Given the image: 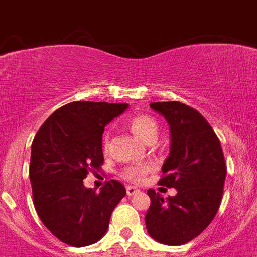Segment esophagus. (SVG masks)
Here are the masks:
<instances>
[{"mask_svg": "<svg viewBox=\"0 0 257 257\" xmlns=\"http://www.w3.org/2000/svg\"><path fill=\"white\" fill-rule=\"evenodd\" d=\"M139 192H140V189L136 187H133V185H128V187H126V195L128 196L136 195V193H139Z\"/></svg>", "mask_w": 257, "mask_h": 257, "instance_id": "obj_1", "label": "esophagus"}]
</instances>
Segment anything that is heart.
<instances>
[{
    "mask_svg": "<svg viewBox=\"0 0 257 257\" xmlns=\"http://www.w3.org/2000/svg\"><path fill=\"white\" fill-rule=\"evenodd\" d=\"M129 128L137 139L144 141L145 144H152L155 143L159 136V124L155 118L145 114L135 116L132 120L129 121ZM102 149L104 152H108L109 149V137L105 136L102 140ZM152 171V167L149 164H135L129 165L126 168L122 169L121 175L124 179L132 183H141L144 177Z\"/></svg>",
    "mask_w": 257,
    "mask_h": 257,
    "instance_id": "obj_1",
    "label": "heart"
}]
</instances>
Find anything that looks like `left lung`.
<instances>
[{"label":"left lung","mask_w":257,"mask_h":257,"mask_svg":"<svg viewBox=\"0 0 257 257\" xmlns=\"http://www.w3.org/2000/svg\"><path fill=\"white\" fill-rule=\"evenodd\" d=\"M151 108L164 117L171 132L169 156L159 184L177 193L164 201L149 189L145 225L159 243L183 245L199 236L219 211L227 175L223 149L208 121L191 106L171 101L151 102Z\"/></svg>","instance_id":"left-lung-1"}]
</instances>
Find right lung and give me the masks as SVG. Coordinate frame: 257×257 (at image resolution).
<instances>
[{
  "mask_svg": "<svg viewBox=\"0 0 257 257\" xmlns=\"http://www.w3.org/2000/svg\"><path fill=\"white\" fill-rule=\"evenodd\" d=\"M128 104L76 101L56 112L32 143L29 177L38 217L62 243L86 247L106 233L113 209L126 195L110 180L100 192L82 180L104 163L102 133Z\"/></svg>",
  "mask_w": 257,
  "mask_h": 257,
  "instance_id": "obj_1",
  "label": "right lung"
}]
</instances>
